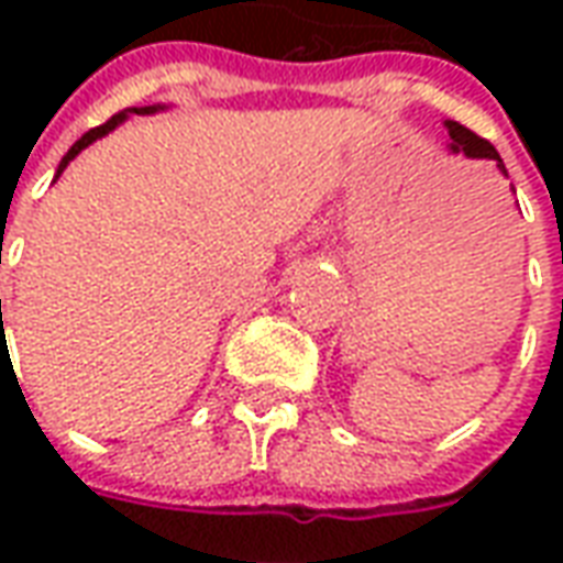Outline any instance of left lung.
<instances>
[{"mask_svg": "<svg viewBox=\"0 0 563 563\" xmlns=\"http://www.w3.org/2000/svg\"><path fill=\"white\" fill-rule=\"evenodd\" d=\"M446 129H449V139H452V144H449L452 153H464V156H471V159H495L497 168L507 174L504 159L497 156V150L492 147L488 141L479 139L476 132H471L467 126H461V123H452V120L446 123Z\"/></svg>", "mask_w": 563, "mask_h": 563, "instance_id": "8db88e82", "label": "left lung"}]
</instances>
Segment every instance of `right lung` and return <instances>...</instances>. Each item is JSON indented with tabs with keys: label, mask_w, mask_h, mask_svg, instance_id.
Wrapping results in <instances>:
<instances>
[{
	"label": "right lung",
	"mask_w": 563,
	"mask_h": 563,
	"mask_svg": "<svg viewBox=\"0 0 563 563\" xmlns=\"http://www.w3.org/2000/svg\"><path fill=\"white\" fill-rule=\"evenodd\" d=\"M132 111H135V114H147V111H156V108H132ZM129 117V111H120V114H114L111 117V120H108V123H102V126H96V129H90V132H87V135H80L78 141H75V144H71V150H68L66 156H63V162H59V168H56V177H59V174H63V168H66L68 162L75 159V156H78L80 150L84 147H90L92 141L96 139H102V135H108V132H111V129L114 126H120V123H123V120H126ZM2 305V301H0Z\"/></svg>",
	"instance_id": "1"
}]
</instances>
